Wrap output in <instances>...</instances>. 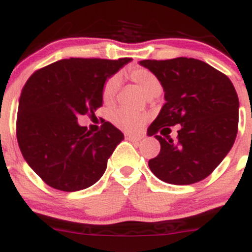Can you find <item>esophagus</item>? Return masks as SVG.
Listing matches in <instances>:
<instances>
[{
	"instance_id": "obj_1",
	"label": "esophagus",
	"mask_w": 252,
	"mask_h": 252,
	"mask_svg": "<svg viewBox=\"0 0 252 252\" xmlns=\"http://www.w3.org/2000/svg\"><path fill=\"white\" fill-rule=\"evenodd\" d=\"M126 138L128 139L129 141H131V143H139V141H140V138H136V136L134 135H129V134H126Z\"/></svg>"
}]
</instances>
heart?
Segmentation results:
<instances>
[{"instance_id":"1","label":"heart","mask_w":252,"mask_h":252,"mask_svg":"<svg viewBox=\"0 0 252 252\" xmlns=\"http://www.w3.org/2000/svg\"><path fill=\"white\" fill-rule=\"evenodd\" d=\"M128 76L134 84L138 85L148 97H155L161 92V84L155 74L145 67H131ZM119 75H112L102 86V99L104 103H111L114 99L119 87ZM148 119V116L126 108H117L109 113V121L117 128L126 133H136Z\"/></svg>"}]
</instances>
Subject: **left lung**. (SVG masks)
Here are the masks:
<instances>
[{
  "instance_id": "1",
  "label": "left lung",
  "mask_w": 252,
  "mask_h": 252,
  "mask_svg": "<svg viewBox=\"0 0 252 252\" xmlns=\"http://www.w3.org/2000/svg\"><path fill=\"white\" fill-rule=\"evenodd\" d=\"M165 91L160 113L148 128L161 150L149 160L151 172L171 185H192L208 177L228 155L239 124V98L226 75L193 58L143 60ZM179 126L178 140L162 138Z\"/></svg>"
}]
</instances>
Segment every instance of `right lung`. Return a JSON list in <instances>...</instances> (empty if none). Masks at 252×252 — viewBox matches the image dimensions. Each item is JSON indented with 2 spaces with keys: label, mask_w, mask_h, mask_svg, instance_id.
Segmentation results:
<instances>
[{
  "label": "right lung",
  "mask_w": 252,
  "mask_h": 252,
  "mask_svg": "<svg viewBox=\"0 0 252 252\" xmlns=\"http://www.w3.org/2000/svg\"><path fill=\"white\" fill-rule=\"evenodd\" d=\"M118 60L71 58L32 75L22 90L17 140L24 160L48 186L75 192L96 183L123 133L109 122L91 133L77 117L102 106V86L128 64Z\"/></svg>",
  "instance_id": "right-lung-1"
}]
</instances>
